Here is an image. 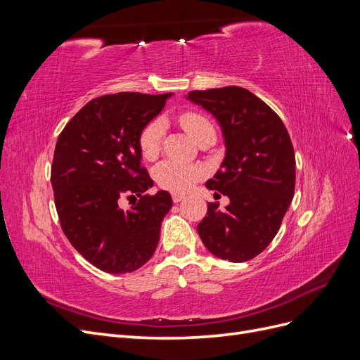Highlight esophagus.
<instances>
[{"mask_svg": "<svg viewBox=\"0 0 360 360\" xmlns=\"http://www.w3.org/2000/svg\"><path fill=\"white\" fill-rule=\"evenodd\" d=\"M171 198H172V201H174V202L177 204V202H180V201L184 198V195L177 193V192H172V193H171Z\"/></svg>", "mask_w": 360, "mask_h": 360, "instance_id": "1", "label": "esophagus"}]
</instances>
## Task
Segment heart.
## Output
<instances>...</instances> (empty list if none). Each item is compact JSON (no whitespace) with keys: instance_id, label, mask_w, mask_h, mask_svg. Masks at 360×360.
I'll list each match as a JSON object with an SVG mask.
<instances>
[{"instance_id":"heart-1","label":"heart","mask_w":360,"mask_h":360,"mask_svg":"<svg viewBox=\"0 0 360 360\" xmlns=\"http://www.w3.org/2000/svg\"><path fill=\"white\" fill-rule=\"evenodd\" d=\"M181 127L186 130L192 139L198 141L202 135L213 129L212 120L200 111H186L179 117ZM163 136V122L159 118L150 122L143 130H141L138 138V147L141 155L146 160H155L160 151ZM202 176V171L197 165L191 163H180L167 160L162 162L155 169V180L160 188L168 189L172 192H184L188 191L192 184Z\"/></svg>"}]
</instances>
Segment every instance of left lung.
Returning a JSON list of instances; mask_svg holds the SVG:
<instances>
[{
	"mask_svg": "<svg viewBox=\"0 0 360 360\" xmlns=\"http://www.w3.org/2000/svg\"><path fill=\"white\" fill-rule=\"evenodd\" d=\"M188 99L222 127L226 155L205 183L230 198L225 210L209 202L197 230L210 252L231 263L252 259L274 240L292 200L296 158L279 115L242 86L195 90Z\"/></svg>",
	"mask_w": 360,
	"mask_h": 360,
	"instance_id": "8db88e82",
	"label": "left lung"
}]
</instances>
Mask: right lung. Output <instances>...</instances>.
<instances>
[{
    "instance_id": "add662e5",
    "label": "right lung",
    "mask_w": 360,
    "mask_h": 360,
    "mask_svg": "<svg viewBox=\"0 0 360 360\" xmlns=\"http://www.w3.org/2000/svg\"><path fill=\"white\" fill-rule=\"evenodd\" d=\"M171 94L117 93L90 101L63 129L51 184L63 233L106 274H130L155 254L171 195L153 186L141 167L138 138ZM123 198L136 202L129 211Z\"/></svg>"
}]
</instances>
